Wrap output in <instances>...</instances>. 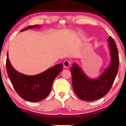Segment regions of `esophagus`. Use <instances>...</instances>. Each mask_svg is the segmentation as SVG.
<instances>
[{"mask_svg": "<svg viewBox=\"0 0 126 126\" xmlns=\"http://www.w3.org/2000/svg\"><path fill=\"white\" fill-rule=\"evenodd\" d=\"M70 65H71V63L68 60H65L63 63V65L65 68H68L70 66Z\"/></svg>", "mask_w": 126, "mask_h": 126, "instance_id": "34e87169", "label": "esophagus"}]
</instances>
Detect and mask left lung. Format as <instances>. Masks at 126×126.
I'll return each mask as SVG.
<instances>
[{
	"instance_id": "left-lung-1",
	"label": "left lung",
	"mask_w": 126,
	"mask_h": 126,
	"mask_svg": "<svg viewBox=\"0 0 126 126\" xmlns=\"http://www.w3.org/2000/svg\"><path fill=\"white\" fill-rule=\"evenodd\" d=\"M110 61L108 66L95 79L88 77L77 63L71 69L73 90L79 98L86 101L100 99L110 90L119 69V58L116 45L111 36L107 39Z\"/></svg>"
}]
</instances>
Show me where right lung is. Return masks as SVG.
<instances>
[{"label": "right lung", "mask_w": 126, "mask_h": 126, "mask_svg": "<svg viewBox=\"0 0 126 126\" xmlns=\"http://www.w3.org/2000/svg\"><path fill=\"white\" fill-rule=\"evenodd\" d=\"M40 26H28L21 32L33 28H39ZM7 56L6 69L14 89L21 98L31 102H39L48 95L55 78L63 68V65L57 64L39 74L26 75L16 71L9 61L8 53Z\"/></svg>", "instance_id": "right-lung-1"}]
</instances>
